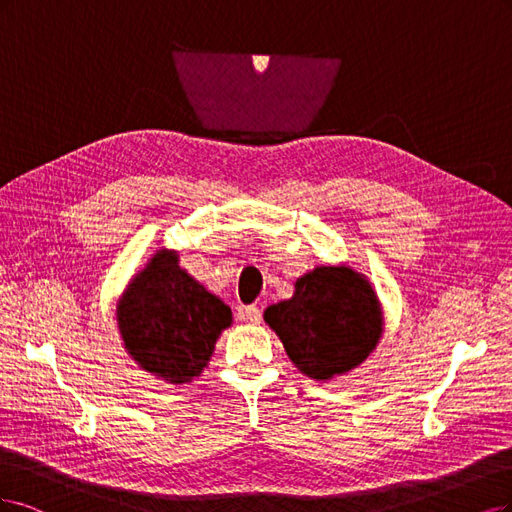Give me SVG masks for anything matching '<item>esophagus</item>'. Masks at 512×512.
<instances>
[{
	"mask_svg": "<svg viewBox=\"0 0 512 512\" xmlns=\"http://www.w3.org/2000/svg\"><path fill=\"white\" fill-rule=\"evenodd\" d=\"M242 319L253 323V325H259L261 323V310L257 306H246V308H242Z\"/></svg>",
	"mask_w": 512,
	"mask_h": 512,
	"instance_id": "obj_1",
	"label": "esophagus"
}]
</instances>
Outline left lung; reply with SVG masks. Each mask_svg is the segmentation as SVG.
<instances>
[{
	"label": "left lung",
	"mask_w": 512,
	"mask_h": 512,
	"mask_svg": "<svg viewBox=\"0 0 512 512\" xmlns=\"http://www.w3.org/2000/svg\"><path fill=\"white\" fill-rule=\"evenodd\" d=\"M263 321L283 342L291 364L323 383L364 364L385 332L372 283L346 263L302 274L291 298L268 306Z\"/></svg>",
	"instance_id": "1"
}]
</instances>
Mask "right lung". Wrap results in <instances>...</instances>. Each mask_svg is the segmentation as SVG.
<instances>
[{"label":"right lung","instance_id":"1","mask_svg":"<svg viewBox=\"0 0 512 512\" xmlns=\"http://www.w3.org/2000/svg\"><path fill=\"white\" fill-rule=\"evenodd\" d=\"M114 315L125 353L170 385L202 376L217 340L234 323L229 306L180 266L178 251L166 246L129 278Z\"/></svg>","mask_w":512,"mask_h":512}]
</instances>
